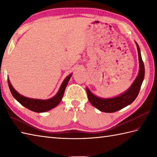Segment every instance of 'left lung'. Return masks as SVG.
<instances>
[{
  "instance_id": "obj_1",
  "label": "left lung",
  "mask_w": 157,
  "mask_h": 157,
  "mask_svg": "<svg viewBox=\"0 0 157 157\" xmlns=\"http://www.w3.org/2000/svg\"><path fill=\"white\" fill-rule=\"evenodd\" d=\"M137 46L138 57L140 63V71L137 78L128 90L119 96L112 98H101L94 96L92 92L86 88L88 98L91 105L98 109L101 111L105 113H114L130 105L137 97L140 90L142 82L144 78V65L142 59L138 44Z\"/></svg>"
}]
</instances>
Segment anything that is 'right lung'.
Segmentation results:
<instances>
[{
	"instance_id": "obj_1",
	"label": "right lung",
	"mask_w": 157,
	"mask_h": 157,
	"mask_svg": "<svg viewBox=\"0 0 157 157\" xmlns=\"http://www.w3.org/2000/svg\"><path fill=\"white\" fill-rule=\"evenodd\" d=\"M71 75V74H70L64 79V81L63 82L61 87L59 88V90L57 92V94H56L53 98L48 100H38L26 98L25 96L19 94V93L13 88V87L11 84V83L9 82V79L8 84L10 91H11L13 96L20 103V104L22 105L23 106H25V108L31 110V111L34 112L43 113L48 111L49 110L56 107V106L59 104L60 102H61L62 100L66 86L67 85Z\"/></svg>"
}]
</instances>
